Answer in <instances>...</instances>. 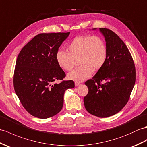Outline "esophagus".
<instances>
[{
	"instance_id": "34e87169",
	"label": "esophagus",
	"mask_w": 147,
	"mask_h": 147,
	"mask_svg": "<svg viewBox=\"0 0 147 147\" xmlns=\"http://www.w3.org/2000/svg\"><path fill=\"white\" fill-rule=\"evenodd\" d=\"M80 85V82H75V85H76V87H78V86Z\"/></svg>"
}]
</instances>
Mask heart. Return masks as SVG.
<instances>
[{"label":"heart","mask_w":147,"mask_h":147,"mask_svg":"<svg viewBox=\"0 0 147 147\" xmlns=\"http://www.w3.org/2000/svg\"><path fill=\"white\" fill-rule=\"evenodd\" d=\"M67 53L59 51L56 60L59 65L66 71H70L76 65V60L80 65L68 74L71 80L82 82L90 77L94 70L101 69L107 55L104 40L98 36L81 35L73 38L67 46Z\"/></svg>","instance_id":"b5f03b06"}]
</instances>
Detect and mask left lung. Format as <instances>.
<instances>
[{"label":"left lung","mask_w":147,"mask_h":147,"mask_svg":"<svg viewBox=\"0 0 147 147\" xmlns=\"http://www.w3.org/2000/svg\"><path fill=\"white\" fill-rule=\"evenodd\" d=\"M99 30L105 39L107 59L92 79L85 82L88 93L84 102L88 112L105 118L119 112L127 104L135 83L136 72L133 58L125 43L111 30Z\"/></svg>","instance_id":"obj_1"}]
</instances>
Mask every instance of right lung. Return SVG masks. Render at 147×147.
Returning <instances> with one entry per match:
<instances>
[{
	"mask_svg": "<svg viewBox=\"0 0 147 147\" xmlns=\"http://www.w3.org/2000/svg\"><path fill=\"white\" fill-rule=\"evenodd\" d=\"M69 34H38L18 55L14 90L22 106L32 116L45 119L55 115L62 109L65 91L75 87L73 80H63L65 74L56 60L60 46ZM60 80L62 81L55 82Z\"/></svg>",
	"mask_w": 147,
	"mask_h": 147,
	"instance_id": "right-lung-1",
	"label": "right lung"
}]
</instances>
